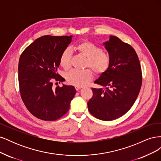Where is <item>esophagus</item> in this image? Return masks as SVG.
I'll return each mask as SVG.
<instances>
[{
    "label": "esophagus",
    "instance_id": "esophagus-1",
    "mask_svg": "<svg viewBox=\"0 0 161 161\" xmlns=\"http://www.w3.org/2000/svg\"><path fill=\"white\" fill-rule=\"evenodd\" d=\"M81 88H82V86H78V85H75V89L76 91L80 90Z\"/></svg>",
    "mask_w": 161,
    "mask_h": 161
}]
</instances>
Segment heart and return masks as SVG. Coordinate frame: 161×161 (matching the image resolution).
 <instances>
[{
	"label": "heart",
	"instance_id": "obj_1",
	"mask_svg": "<svg viewBox=\"0 0 161 161\" xmlns=\"http://www.w3.org/2000/svg\"><path fill=\"white\" fill-rule=\"evenodd\" d=\"M76 49L82 55L86 58L85 67H89L97 74H102L109 69L111 63L109 53L95 43L89 41L78 43ZM72 51L67 47L62 52L60 58V64L63 69L67 70L71 64ZM93 77V72L87 69L85 70L73 69L68 73L66 80L70 84L82 86L86 84Z\"/></svg>",
	"mask_w": 161,
	"mask_h": 161
}]
</instances>
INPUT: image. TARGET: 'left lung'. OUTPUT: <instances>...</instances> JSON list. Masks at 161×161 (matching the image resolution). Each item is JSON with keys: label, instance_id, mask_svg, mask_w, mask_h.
<instances>
[{"label": "left lung", "instance_id": "1", "mask_svg": "<svg viewBox=\"0 0 161 161\" xmlns=\"http://www.w3.org/2000/svg\"><path fill=\"white\" fill-rule=\"evenodd\" d=\"M111 56L109 69L94 82L105 89L92 88L88 109L96 118L111 121L130 109L142 86V70L137 53L128 43L110 36L103 43Z\"/></svg>", "mask_w": 161, "mask_h": 161}]
</instances>
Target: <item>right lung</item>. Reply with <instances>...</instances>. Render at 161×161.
<instances>
[{"instance_id": "right-lung-1", "label": "right lung", "mask_w": 161, "mask_h": 161, "mask_svg": "<svg viewBox=\"0 0 161 161\" xmlns=\"http://www.w3.org/2000/svg\"><path fill=\"white\" fill-rule=\"evenodd\" d=\"M72 36H44L27 47L19 58V85L27 109L36 118L55 121L66 114L76 94L74 86L53 87L52 81L65 79L57 72L61 53L70 43Z\"/></svg>"}]
</instances>
